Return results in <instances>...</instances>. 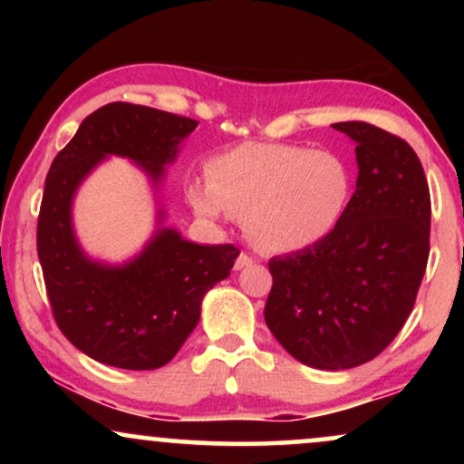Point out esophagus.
<instances>
[{"instance_id": "obj_1", "label": "esophagus", "mask_w": 464, "mask_h": 464, "mask_svg": "<svg viewBox=\"0 0 464 464\" xmlns=\"http://www.w3.org/2000/svg\"><path fill=\"white\" fill-rule=\"evenodd\" d=\"M253 262H255V259L250 257L248 253H239V255H237V259H236V270L246 268V266H250Z\"/></svg>"}]
</instances>
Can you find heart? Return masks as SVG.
<instances>
[{
  "mask_svg": "<svg viewBox=\"0 0 464 464\" xmlns=\"http://www.w3.org/2000/svg\"><path fill=\"white\" fill-rule=\"evenodd\" d=\"M207 180L189 188L200 216H233L266 253H295L329 237L353 194V172L334 150L299 143L244 141L207 163Z\"/></svg>",
  "mask_w": 464,
  "mask_h": 464,
  "instance_id": "1",
  "label": "heart"
}]
</instances>
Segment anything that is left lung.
I'll list each match as a JSON object with an SVG mask.
<instances>
[{
	"mask_svg": "<svg viewBox=\"0 0 464 464\" xmlns=\"http://www.w3.org/2000/svg\"><path fill=\"white\" fill-rule=\"evenodd\" d=\"M355 141L358 183L329 237L273 257L264 318L292 358L340 371L384 351L412 312L430 257L432 202L423 165L401 137L340 121Z\"/></svg>",
	"mask_w": 464,
	"mask_h": 464,
	"instance_id": "obj_1",
	"label": "left lung"
}]
</instances>
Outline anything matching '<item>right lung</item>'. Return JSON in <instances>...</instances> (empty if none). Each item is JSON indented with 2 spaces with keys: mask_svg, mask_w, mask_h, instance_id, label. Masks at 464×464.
Listing matches in <instances>:
<instances>
[{
  "mask_svg": "<svg viewBox=\"0 0 464 464\" xmlns=\"http://www.w3.org/2000/svg\"><path fill=\"white\" fill-rule=\"evenodd\" d=\"M196 126L168 111L111 102L84 117L47 172L36 225L47 299L63 335L102 364L129 371L168 364L198 324L202 296L227 279L239 250L200 246L161 228L126 266L92 262L73 237V194L106 154L132 159L159 183Z\"/></svg>",
  "mask_w": 464,
  "mask_h": 464,
  "instance_id": "add662e5",
  "label": "right lung"
}]
</instances>
